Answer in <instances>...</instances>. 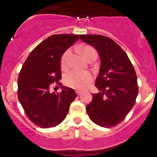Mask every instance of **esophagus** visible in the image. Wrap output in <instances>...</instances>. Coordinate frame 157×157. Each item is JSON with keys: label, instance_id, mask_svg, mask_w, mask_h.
<instances>
[{"label": "esophagus", "instance_id": "34e87169", "mask_svg": "<svg viewBox=\"0 0 157 157\" xmlns=\"http://www.w3.org/2000/svg\"><path fill=\"white\" fill-rule=\"evenodd\" d=\"M76 94H77V95L79 96L82 94V91H79V90H76Z\"/></svg>", "mask_w": 157, "mask_h": 157}]
</instances>
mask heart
Listing matches in <instances>:
<instances>
[{"label": "heart", "mask_w": 157, "mask_h": 157, "mask_svg": "<svg viewBox=\"0 0 157 157\" xmlns=\"http://www.w3.org/2000/svg\"><path fill=\"white\" fill-rule=\"evenodd\" d=\"M82 52L86 59L88 60L94 56H98V52L94 48L90 45H86L82 48ZM71 49H67L63 54L60 60V66L63 70H67L70 66ZM93 75L89 71H72L66 75L64 77L65 85L75 90H83L92 82Z\"/></svg>", "instance_id": "b5f03b06"}]
</instances>
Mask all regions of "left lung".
<instances>
[{"mask_svg":"<svg viewBox=\"0 0 157 157\" xmlns=\"http://www.w3.org/2000/svg\"><path fill=\"white\" fill-rule=\"evenodd\" d=\"M82 41L92 45L101 57V67L95 82L101 91L93 94L86 106L90 120L102 127L121 123L136 102L138 94L134 66L123 48L110 37L98 34L80 35Z\"/></svg>","mask_w":157,"mask_h":157,"instance_id":"1","label":"left lung"}]
</instances>
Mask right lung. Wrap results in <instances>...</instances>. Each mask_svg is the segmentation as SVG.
I'll return each instance as SVG.
<instances>
[{
    "label": "right lung",
    "instance_id": "obj_1",
    "mask_svg": "<svg viewBox=\"0 0 157 157\" xmlns=\"http://www.w3.org/2000/svg\"><path fill=\"white\" fill-rule=\"evenodd\" d=\"M79 38L75 34H54L31 51L18 78V98L29 120L41 128L59 125L77 97L73 89L62 86L50 93V85L61 78L63 52ZM62 86V85H61Z\"/></svg>",
    "mask_w": 157,
    "mask_h": 157
}]
</instances>
